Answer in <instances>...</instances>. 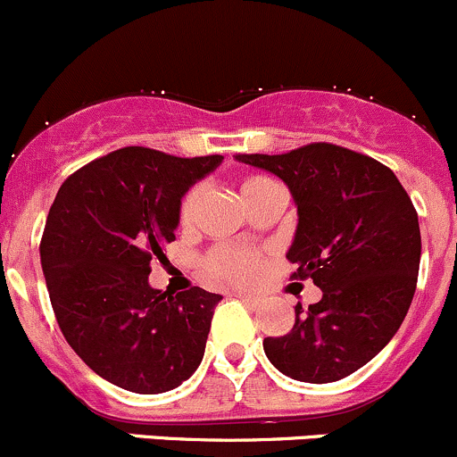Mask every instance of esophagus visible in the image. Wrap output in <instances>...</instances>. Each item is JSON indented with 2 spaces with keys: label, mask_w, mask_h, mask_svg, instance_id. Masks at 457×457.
<instances>
[{
  "label": "esophagus",
  "mask_w": 457,
  "mask_h": 457,
  "mask_svg": "<svg viewBox=\"0 0 457 457\" xmlns=\"http://www.w3.org/2000/svg\"><path fill=\"white\" fill-rule=\"evenodd\" d=\"M234 295L238 297V300H243L245 304H249V306H256V304H261V297L258 295H253V293H245V291H234Z\"/></svg>",
  "instance_id": "obj_1"
}]
</instances>
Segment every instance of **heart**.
I'll use <instances>...</instances> for the list:
<instances>
[{
  "instance_id": "b5f03b06",
  "label": "heart",
  "mask_w": 457,
  "mask_h": 457,
  "mask_svg": "<svg viewBox=\"0 0 457 457\" xmlns=\"http://www.w3.org/2000/svg\"><path fill=\"white\" fill-rule=\"evenodd\" d=\"M276 181H271L269 177L262 175H252L245 177L241 181V196L243 204L249 201L252 196L261 195L269 188H276ZM196 205H199V188H190L186 192V196L181 199L179 205V220L181 223H190L192 216H195ZM262 265V253L253 252V249H243V247H232V245H223V247H214L212 252L205 256V271L212 278L228 282H249L256 278L258 269Z\"/></svg>"
}]
</instances>
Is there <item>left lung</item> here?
I'll return each instance as SVG.
<instances>
[{"label":"left lung","mask_w":457,"mask_h":457,"mask_svg":"<svg viewBox=\"0 0 457 457\" xmlns=\"http://www.w3.org/2000/svg\"><path fill=\"white\" fill-rule=\"evenodd\" d=\"M289 186L297 228L287 258L321 300L262 342L269 361L304 383H333L377 357L401 328L420 265L419 214L381 162L317 142L285 155H237Z\"/></svg>","instance_id":"obj_1"}]
</instances>
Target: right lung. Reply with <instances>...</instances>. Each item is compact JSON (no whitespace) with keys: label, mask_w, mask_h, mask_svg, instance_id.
I'll use <instances>...</instances> for the list:
<instances>
[{"label":"right lung","mask_w":457,"mask_h":457,"mask_svg":"<svg viewBox=\"0 0 457 457\" xmlns=\"http://www.w3.org/2000/svg\"><path fill=\"white\" fill-rule=\"evenodd\" d=\"M223 155L127 146L67 177L41 238L61 333L98 377L136 394L175 390L199 368L219 293L148 285L175 241L181 196Z\"/></svg>","instance_id":"1"}]
</instances>
